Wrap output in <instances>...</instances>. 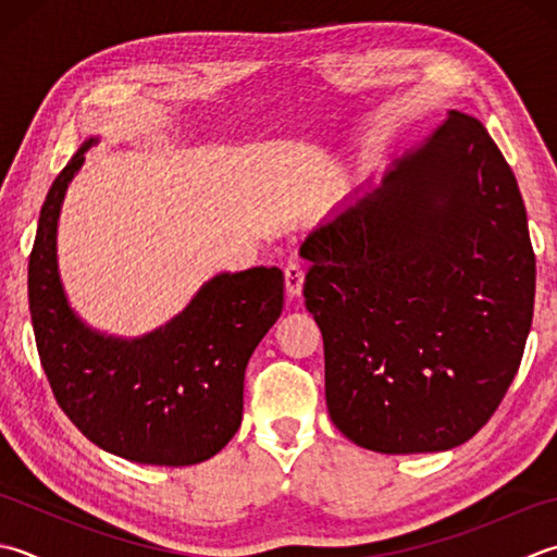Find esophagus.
<instances>
[{
  "mask_svg": "<svg viewBox=\"0 0 557 557\" xmlns=\"http://www.w3.org/2000/svg\"><path fill=\"white\" fill-rule=\"evenodd\" d=\"M285 285H287L289 297L297 299L304 287V268L299 263H289L285 268Z\"/></svg>",
  "mask_w": 557,
  "mask_h": 557,
  "instance_id": "34e87169",
  "label": "esophagus"
}]
</instances>
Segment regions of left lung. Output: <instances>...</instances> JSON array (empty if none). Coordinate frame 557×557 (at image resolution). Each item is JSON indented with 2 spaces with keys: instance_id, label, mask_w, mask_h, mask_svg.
Returning a JSON list of instances; mask_svg holds the SVG:
<instances>
[{
  "instance_id": "left-lung-1",
  "label": "left lung",
  "mask_w": 557,
  "mask_h": 557,
  "mask_svg": "<svg viewBox=\"0 0 557 557\" xmlns=\"http://www.w3.org/2000/svg\"><path fill=\"white\" fill-rule=\"evenodd\" d=\"M325 403L379 454L446 451L493 418L533 319L519 185L481 120L444 125L304 242Z\"/></svg>"
}]
</instances>
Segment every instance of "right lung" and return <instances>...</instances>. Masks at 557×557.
Returning a JSON list of instances; mask_svg holds the SVG:
<instances>
[{
	"mask_svg": "<svg viewBox=\"0 0 557 557\" xmlns=\"http://www.w3.org/2000/svg\"><path fill=\"white\" fill-rule=\"evenodd\" d=\"M86 139L42 202L28 258L33 333L58 406L86 440L135 463L193 466L222 451L244 416L250 355L280 319V268L222 272L176 319L135 341L89 329L58 272L60 207Z\"/></svg>",
	"mask_w": 557,
	"mask_h": 557,
	"instance_id": "add662e5",
	"label": "right lung"
}]
</instances>
